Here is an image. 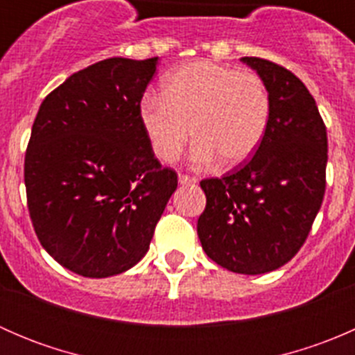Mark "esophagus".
<instances>
[{
    "label": "esophagus",
    "instance_id": "34e87169",
    "mask_svg": "<svg viewBox=\"0 0 355 355\" xmlns=\"http://www.w3.org/2000/svg\"><path fill=\"white\" fill-rule=\"evenodd\" d=\"M178 182H180V185H192V184H196V182H198V178L191 177V175L180 173V175H178Z\"/></svg>",
    "mask_w": 355,
    "mask_h": 355
}]
</instances>
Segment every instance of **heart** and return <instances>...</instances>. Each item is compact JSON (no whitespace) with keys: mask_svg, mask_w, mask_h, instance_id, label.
I'll return each mask as SVG.
<instances>
[{"mask_svg":"<svg viewBox=\"0 0 355 355\" xmlns=\"http://www.w3.org/2000/svg\"><path fill=\"white\" fill-rule=\"evenodd\" d=\"M139 118L157 159L175 163L191 135V159L206 168L221 159L237 166L256 153L271 118L266 84L252 71L213 62H192L168 73L163 92L146 96Z\"/></svg>","mask_w":355,"mask_h":355,"instance_id":"obj_1","label":"heart"}]
</instances>
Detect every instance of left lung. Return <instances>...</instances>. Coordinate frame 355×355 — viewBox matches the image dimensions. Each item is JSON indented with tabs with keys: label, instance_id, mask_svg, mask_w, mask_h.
Instances as JSON below:
<instances>
[{
	"label": "left lung",
	"instance_id": "left-lung-1",
	"mask_svg": "<svg viewBox=\"0 0 355 355\" xmlns=\"http://www.w3.org/2000/svg\"><path fill=\"white\" fill-rule=\"evenodd\" d=\"M271 98L256 155L221 178H204L198 220L204 252L221 268L261 275L288 263L309 235L327 187V125L306 85L270 60L241 58Z\"/></svg>",
	"mask_w": 355,
	"mask_h": 355
}]
</instances>
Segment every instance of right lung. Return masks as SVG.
<instances>
[{"label": "right lung", "instance_id": "1", "mask_svg": "<svg viewBox=\"0 0 355 355\" xmlns=\"http://www.w3.org/2000/svg\"><path fill=\"white\" fill-rule=\"evenodd\" d=\"M157 58H108L70 75L42 101L24 164L32 227L63 268L120 275L148 252L178 185L139 118Z\"/></svg>", "mask_w": 355, "mask_h": 355}]
</instances>
